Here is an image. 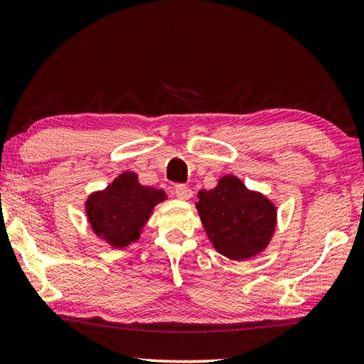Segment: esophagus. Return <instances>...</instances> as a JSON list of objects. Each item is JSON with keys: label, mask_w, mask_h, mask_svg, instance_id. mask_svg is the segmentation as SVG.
<instances>
[{"label": "esophagus", "mask_w": 364, "mask_h": 364, "mask_svg": "<svg viewBox=\"0 0 364 364\" xmlns=\"http://www.w3.org/2000/svg\"><path fill=\"white\" fill-rule=\"evenodd\" d=\"M174 195H176L177 198H179V200L187 201V200H190L191 196H193V191H191V190L187 187V185L179 183V185H176Z\"/></svg>", "instance_id": "1"}]
</instances>
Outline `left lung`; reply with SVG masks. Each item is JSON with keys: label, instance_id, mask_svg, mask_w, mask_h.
Returning <instances> with one entry per match:
<instances>
[{"label": "left lung", "instance_id": "left-lung-1", "mask_svg": "<svg viewBox=\"0 0 364 364\" xmlns=\"http://www.w3.org/2000/svg\"><path fill=\"white\" fill-rule=\"evenodd\" d=\"M195 205L214 249L230 259L257 257L276 232V204L232 174L220 177L212 190L198 191Z\"/></svg>", "mask_w": 364, "mask_h": 364}]
</instances>
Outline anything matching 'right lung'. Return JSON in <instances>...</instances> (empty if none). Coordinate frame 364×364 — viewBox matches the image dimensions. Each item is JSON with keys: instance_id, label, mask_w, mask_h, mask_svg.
Returning a JSON list of instances; mask_svg holds the SVG:
<instances>
[{"instance_id": "add662e5", "label": "right lung", "mask_w": 364, "mask_h": 364, "mask_svg": "<svg viewBox=\"0 0 364 364\" xmlns=\"http://www.w3.org/2000/svg\"><path fill=\"white\" fill-rule=\"evenodd\" d=\"M161 188L141 185L138 174L125 171L105 190L93 191L85 201L92 231L114 249L136 242L156 204L166 200Z\"/></svg>"}]
</instances>
